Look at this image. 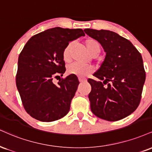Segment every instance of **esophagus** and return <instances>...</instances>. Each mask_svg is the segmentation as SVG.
<instances>
[{"instance_id":"1","label":"esophagus","mask_w":152,"mask_h":152,"mask_svg":"<svg viewBox=\"0 0 152 152\" xmlns=\"http://www.w3.org/2000/svg\"><path fill=\"white\" fill-rule=\"evenodd\" d=\"M78 80H79V81L82 83V82H85L86 81V78H82V77H79L78 78Z\"/></svg>"}]
</instances>
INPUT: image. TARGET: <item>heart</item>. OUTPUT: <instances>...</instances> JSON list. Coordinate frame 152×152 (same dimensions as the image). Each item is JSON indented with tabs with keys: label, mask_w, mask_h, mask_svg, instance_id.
<instances>
[{
	"label": "heart",
	"mask_w": 152,
	"mask_h": 152,
	"mask_svg": "<svg viewBox=\"0 0 152 152\" xmlns=\"http://www.w3.org/2000/svg\"><path fill=\"white\" fill-rule=\"evenodd\" d=\"M84 44H85L87 50L91 54L95 56L99 54L100 49H101V46H100L99 42L97 41L96 39L94 38H88L85 40ZM73 46H74V43L69 42L63 50L62 56H63L64 61L66 62L70 61ZM67 72L69 74H73L79 76V77H83V76H87L92 73L93 68L91 66H85L77 63H74L69 66L67 68Z\"/></svg>",
	"instance_id": "obj_1"
}]
</instances>
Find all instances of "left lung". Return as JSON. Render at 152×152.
<instances>
[{
  "label": "left lung",
  "instance_id": "obj_1",
  "mask_svg": "<svg viewBox=\"0 0 152 152\" xmlns=\"http://www.w3.org/2000/svg\"><path fill=\"white\" fill-rule=\"evenodd\" d=\"M84 32L99 42L106 52L94 74L102 81L88 80L91 111L107 121L122 120L140 105L146 79L142 55L131 42L112 31L85 29Z\"/></svg>",
  "mask_w": 152,
  "mask_h": 152
}]
</instances>
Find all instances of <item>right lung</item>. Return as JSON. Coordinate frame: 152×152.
<instances>
[{
	"mask_svg": "<svg viewBox=\"0 0 152 152\" xmlns=\"http://www.w3.org/2000/svg\"><path fill=\"white\" fill-rule=\"evenodd\" d=\"M81 36V29L54 27L32 36L18 57L16 86L26 112L42 122H52L69 113L79 81L76 75L53 79L66 71L62 53ZM60 77V76H58Z\"/></svg>",
	"mask_w": 152,
	"mask_h": 152,
	"instance_id": "right-lung-1",
	"label": "right lung"
}]
</instances>
